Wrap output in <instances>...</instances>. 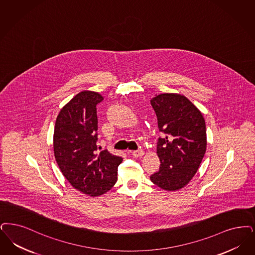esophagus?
<instances>
[{
  "mask_svg": "<svg viewBox=\"0 0 255 255\" xmlns=\"http://www.w3.org/2000/svg\"><path fill=\"white\" fill-rule=\"evenodd\" d=\"M132 154L134 157H140V156H142L143 154H144V151L141 150V149H139V150H136V151L132 152Z\"/></svg>",
  "mask_w": 255,
  "mask_h": 255,
  "instance_id": "1",
  "label": "esophagus"
}]
</instances>
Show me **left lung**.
<instances>
[{"instance_id": "obj_1", "label": "left lung", "mask_w": 255, "mask_h": 255, "mask_svg": "<svg viewBox=\"0 0 255 255\" xmlns=\"http://www.w3.org/2000/svg\"><path fill=\"white\" fill-rule=\"evenodd\" d=\"M159 132L156 153L159 171L150 178L166 191H176L190 182L207 147L206 124L201 112L186 97L160 94L151 100Z\"/></svg>"}]
</instances>
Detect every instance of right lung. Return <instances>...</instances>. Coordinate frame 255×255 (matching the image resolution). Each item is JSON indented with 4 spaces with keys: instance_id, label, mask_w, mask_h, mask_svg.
I'll return each instance as SVG.
<instances>
[{
    "instance_id": "right-lung-1",
    "label": "right lung",
    "mask_w": 255,
    "mask_h": 255,
    "mask_svg": "<svg viewBox=\"0 0 255 255\" xmlns=\"http://www.w3.org/2000/svg\"><path fill=\"white\" fill-rule=\"evenodd\" d=\"M103 98L96 92L75 96L59 114L54 129V153L64 177L83 194L98 196L117 182L123 157L98 147L97 105Z\"/></svg>"
}]
</instances>
